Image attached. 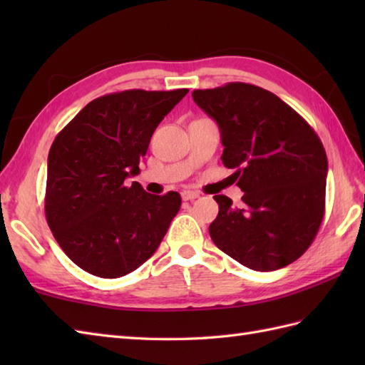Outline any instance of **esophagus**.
Returning a JSON list of instances; mask_svg holds the SVG:
<instances>
[{"label": "esophagus", "instance_id": "34e87169", "mask_svg": "<svg viewBox=\"0 0 365 365\" xmlns=\"http://www.w3.org/2000/svg\"><path fill=\"white\" fill-rule=\"evenodd\" d=\"M200 195L197 191H190V190H187V191H183L182 192V199L183 200H195V199H197Z\"/></svg>", "mask_w": 365, "mask_h": 365}]
</instances>
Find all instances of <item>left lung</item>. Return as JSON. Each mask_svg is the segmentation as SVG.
I'll return each mask as SVG.
<instances>
[{"instance_id": "obj_1", "label": "left lung", "mask_w": 365, "mask_h": 365, "mask_svg": "<svg viewBox=\"0 0 365 365\" xmlns=\"http://www.w3.org/2000/svg\"><path fill=\"white\" fill-rule=\"evenodd\" d=\"M192 100L218 123L222 165L235 169L242 205L216 195L220 213L208 232L222 252L255 271L299 259L324 216L328 158L314 128L254 84L197 89Z\"/></svg>"}]
</instances>
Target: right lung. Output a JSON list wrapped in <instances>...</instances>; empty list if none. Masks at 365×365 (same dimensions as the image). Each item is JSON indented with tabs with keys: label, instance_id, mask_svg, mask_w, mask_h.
Instances as JSON below:
<instances>
[{
	"label": "right lung",
	"instance_id": "right-lung-1",
	"mask_svg": "<svg viewBox=\"0 0 365 365\" xmlns=\"http://www.w3.org/2000/svg\"><path fill=\"white\" fill-rule=\"evenodd\" d=\"M188 89H130L92 100L54 138L45 216L54 238L88 273L114 279L150 259L180 210L177 191L157 196L138 182L139 160Z\"/></svg>",
	"mask_w": 365,
	"mask_h": 365
}]
</instances>
